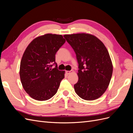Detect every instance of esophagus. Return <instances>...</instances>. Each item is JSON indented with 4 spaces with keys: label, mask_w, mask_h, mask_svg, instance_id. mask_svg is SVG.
Segmentation results:
<instances>
[{
    "label": "esophagus",
    "mask_w": 133,
    "mask_h": 133,
    "mask_svg": "<svg viewBox=\"0 0 133 133\" xmlns=\"http://www.w3.org/2000/svg\"><path fill=\"white\" fill-rule=\"evenodd\" d=\"M72 73H73V70H70V71L68 70V71H66V73L68 75H69V74H70Z\"/></svg>",
    "instance_id": "34e87169"
}]
</instances>
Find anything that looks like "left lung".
<instances>
[{
    "mask_svg": "<svg viewBox=\"0 0 133 133\" xmlns=\"http://www.w3.org/2000/svg\"><path fill=\"white\" fill-rule=\"evenodd\" d=\"M79 64L78 81L74 85L77 95L86 100L101 96L109 86L112 74V64L103 43L88 33L65 34Z\"/></svg>",
    "mask_w": 133,
    "mask_h": 133,
    "instance_id": "obj_1",
    "label": "left lung"
}]
</instances>
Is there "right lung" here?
<instances>
[{"instance_id":"add662e5","label":"right lung","mask_w":133,"mask_h":133,"mask_svg":"<svg viewBox=\"0 0 133 133\" xmlns=\"http://www.w3.org/2000/svg\"><path fill=\"white\" fill-rule=\"evenodd\" d=\"M65 39L62 35L46 34L32 41L21 62L19 74L24 89L33 99L44 101L57 93L65 71L59 70L55 54Z\"/></svg>"}]
</instances>
